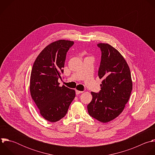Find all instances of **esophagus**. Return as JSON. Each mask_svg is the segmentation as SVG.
<instances>
[{"label":"esophagus","mask_w":155,"mask_h":155,"mask_svg":"<svg viewBox=\"0 0 155 155\" xmlns=\"http://www.w3.org/2000/svg\"><path fill=\"white\" fill-rule=\"evenodd\" d=\"M82 93H83L82 91H79V90H76V95H79L80 94H82Z\"/></svg>","instance_id":"34e87169"}]
</instances>
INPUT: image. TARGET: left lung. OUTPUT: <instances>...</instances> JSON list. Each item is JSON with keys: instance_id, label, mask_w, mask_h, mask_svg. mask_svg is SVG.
I'll use <instances>...</instances> for the list:
<instances>
[{"instance_id": "left-lung-1", "label": "left lung", "mask_w": 155, "mask_h": 155, "mask_svg": "<svg viewBox=\"0 0 155 155\" xmlns=\"http://www.w3.org/2000/svg\"><path fill=\"white\" fill-rule=\"evenodd\" d=\"M101 60L98 70L103 79L99 93L91 92L87 105L89 115L102 123L117 117L125 109L133 89L130 67L122 55L107 43H99Z\"/></svg>"}]
</instances>
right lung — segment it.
Returning <instances> with one entry per match:
<instances>
[{"label": "right lung", "mask_w": 155, "mask_h": 155, "mask_svg": "<svg viewBox=\"0 0 155 155\" xmlns=\"http://www.w3.org/2000/svg\"><path fill=\"white\" fill-rule=\"evenodd\" d=\"M73 44L59 40L48 45L37 57L31 71L30 95L41 115L51 122L65 117L76 95L74 90L60 87L58 82L64 73L67 52Z\"/></svg>", "instance_id": "obj_1"}]
</instances>
